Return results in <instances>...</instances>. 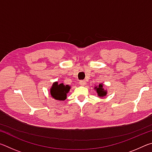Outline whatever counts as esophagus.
Returning a JSON list of instances; mask_svg holds the SVG:
<instances>
[{"label": "esophagus", "instance_id": "34e87169", "mask_svg": "<svg viewBox=\"0 0 152 152\" xmlns=\"http://www.w3.org/2000/svg\"><path fill=\"white\" fill-rule=\"evenodd\" d=\"M79 84H80V85H81V86H84V85H86V82L84 80H80Z\"/></svg>", "mask_w": 152, "mask_h": 152}]
</instances>
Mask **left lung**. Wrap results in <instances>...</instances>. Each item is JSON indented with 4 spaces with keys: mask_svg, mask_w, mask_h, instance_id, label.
<instances>
[{
    "mask_svg": "<svg viewBox=\"0 0 152 152\" xmlns=\"http://www.w3.org/2000/svg\"><path fill=\"white\" fill-rule=\"evenodd\" d=\"M95 89H96V92L98 93V95L100 96H104L107 94V92L103 89V87H102V84H100L99 86L95 87Z\"/></svg>",
    "mask_w": 152,
    "mask_h": 152,
    "instance_id": "1",
    "label": "left lung"
}]
</instances>
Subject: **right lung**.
<instances>
[{
	"label": "right lung",
	"mask_w": 152,
	"mask_h": 152,
	"mask_svg": "<svg viewBox=\"0 0 152 152\" xmlns=\"http://www.w3.org/2000/svg\"><path fill=\"white\" fill-rule=\"evenodd\" d=\"M70 87L64 84H58V82L53 83L51 88V95L53 99L59 101H64L66 99V94L70 91Z\"/></svg>",
	"instance_id": "add662e5"
}]
</instances>
